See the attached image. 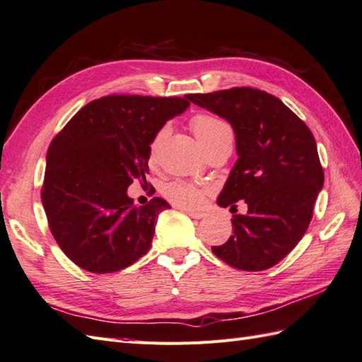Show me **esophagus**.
Masks as SVG:
<instances>
[{
  "label": "esophagus",
  "instance_id": "obj_1",
  "mask_svg": "<svg viewBox=\"0 0 362 362\" xmlns=\"http://www.w3.org/2000/svg\"><path fill=\"white\" fill-rule=\"evenodd\" d=\"M187 214L189 216V217H192V218H203L205 217V214H203V212H197V211H189V209H187Z\"/></svg>",
  "mask_w": 362,
  "mask_h": 362
}]
</instances>
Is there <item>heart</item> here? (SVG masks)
Segmentation results:
<instances>
[{
	"label": "heart",
	"instance_id": "obj_1",
	"mask_svg": "<svg viewBox=\"0 0 362 362\" xmlns=\"http://www.w3.org/2000/svg\"><path fill=\"white\" fill-rule=\"evenodd\" d=\"M189 127H191V132L199 141L200 146L205 151L212 145L220 142L223 137L230 136L229 127L221 122V120L209 115L199 113L196 116H192L189 120ZM165 134H166V128H160L153 137L150 148H148V160L151 163L156 162L157 159V153H159V148ZM206 194H208V188L200 187V185H196V183L183 182V180H174V182L166 183L163 187V196L171 203H174V205L185 209L200 208L203 203H205Z\"/></svg>",
	"mask_w": 362,
	"mask_h": 362
}]
</instances>
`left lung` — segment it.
Instances as JSON below:
<instances>
[{
    "instance_id": "obj_1",
    "label": "left lung",
    "mask_w": 362,
    "mask_h": 362,
    "mask_svg": "<svg viewBox=\"0 0 362 362\" xmlns=\"http://www.w3.org/2000/svg\"><path fill=\"white\" fill-rule=\"evenodd\" d=\"M188 99L234 128L238 159L217 203L247 205V214L230 220L233 235L212 252L240 271L269 269L298 245L312 220L324 183L315 137L289 107L263 90L234 87Z\"/></svg>"
}]
</instances>
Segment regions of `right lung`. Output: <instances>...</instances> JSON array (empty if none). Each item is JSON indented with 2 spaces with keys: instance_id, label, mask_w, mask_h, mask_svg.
Masks as SVG:
<instances>
[{
  "instance_id": "1",
  "label": "right lung",
  "mask_w": 362,
  "mask_h": 362,
  "mask_svg": "<svg viewBox=\"0 0 362 362\" xmlns=\"http://www.w3.org/2000/svg\"><path fill=\"white\" fill-rule=\"evenodd\" d=\"M188 107V95L104 96L54 136L41 199L54 240L84 271L117 272L150 251L157 216L171 206L153 197L137 208L127 189L146 183L153 137Z\"/></svg>"
}]
</instances>
